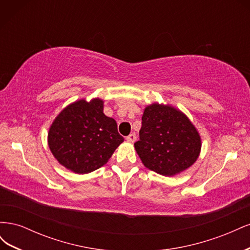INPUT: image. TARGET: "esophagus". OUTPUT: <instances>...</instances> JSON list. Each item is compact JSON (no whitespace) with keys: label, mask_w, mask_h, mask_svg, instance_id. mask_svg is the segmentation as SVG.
I'll return each mask as SVG.
<instances>
[{"label":"esophagus","mask_w":250,"mask_h":250,"mask_svg":"<svg viewBox=\"0 0 250 250\" xmlns=\"http://www.w3.org/2000/svg\"><path fill=\"white\" fill-rule=\"evenodd\" d=\"M126 140L129 143H134L135 140H137V135H135V133H130L128 137H126Z\"/></svg>","instance_id":"34e87169"}]
</instances>
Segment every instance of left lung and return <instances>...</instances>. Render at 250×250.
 Returning <instances> with one entry per match:
<instances>
[{
  "label": "left lung",
  "instance_id": "left-lung-1",
  "mask_svg": "<svg viewBox=\"0 0 250 250\" xmlns=\"http://www.w3.org/2000/svg\"><path fill=\"white\" fill-rule=\"evenodd\" d=\"M134 148L146 168L174 176L197 161L201 138L183 111L169 104L152 103L144 109L140 141Z\"/></svg>",
  "mask_w": 250,
  "mask_h": 250
}]
</instances>
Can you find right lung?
Instances as JSON below:
<instances>
[{
  "label": "right lung",
  "instance_id": "1",
  "mask_svg": "<svg viewBox=\"0 0 250 250\" xmlns=\"http://www.w3.org/2000/svg\"><path fill=\"white\" fill-rule=\"evenodd\" d=\"M104 101L94 98L67 105L53 121L48 145L57 162L77 174H87L108 162L124 142L115 119L103 112Z\"/></svg>",
  "mask_w": 250,
  "mask_h": 250
}]
</instances>
